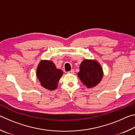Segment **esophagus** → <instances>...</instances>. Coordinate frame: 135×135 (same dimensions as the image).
<instances>
[{
    "mask_svg": "<svg viewBox=\"0 0 135 135\" xmlns=\"http://www.w3.org/2000/svg\"><path fill=\"white\" fill-rule=\"evenodd\" d=\"M68 73H70V74H74V69H71V70L70 71H68Z\"/></svg>",
    "mask_w": 135,
    "mask_h": 135,
    "instance_id": "esophagus-1",
    "label": "esophagus"
}]
</instances>
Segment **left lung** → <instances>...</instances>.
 Returning a JSON list of instances; mask_svg holds the SVG:
<instances>
[{"label":"left lung","instance_id":"obj_1","mask_svg":"<svg viewBox=\"0 0 135 135\" xmlns=\"http://www.w3.org/2000/svg\"><path fill=\"white\" fill-rule=\"evenodd\" d=\"M78 77L87 88H93L100 83L103 77L101 65L95 60L84 59L80 66Z\"/></svg>","mask_w":135,"mask_h":135}]
</instances>
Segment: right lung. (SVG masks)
Here are the masks:
<instances>
[{"label":"right lung","mask_w":135,"mask_h":135,"mask_svg":"<svg viewBox=\"0 0 135 135\" xmlns=\"http://www.w3.org/2000/svg\"><path fill=\"white\" fill-rule=\"evenodd\" d=\"M62 70L57 69L51 61L42 60L38 64L36 75L43 88L50 90L56 89L59 79L62 77Z\"/></svg>","instance_id":"add662e5"}]
</instances>
